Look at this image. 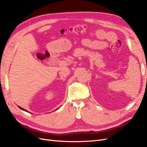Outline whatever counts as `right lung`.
Listing matches in <instances>:
<instances>
[{
	"instance_id": "1",
	"label": "right lung",
	"mask_w": 147,
	"mask_h": 147,
	"mask_svg": "<svg viewBox=\"0 0 147 147\" xmlns=\"http://www.w3.org/2000/svg\"><path fill=\"white\" fill-rule=\"evenodd\" d=\"M18 107H19L20 109H21V110H24V111H26V112H28L27 110H26L25 109H23L22 107H19V106H18ZM56 110H57V109H56Z\"/></svg>"
}]
</instances>
